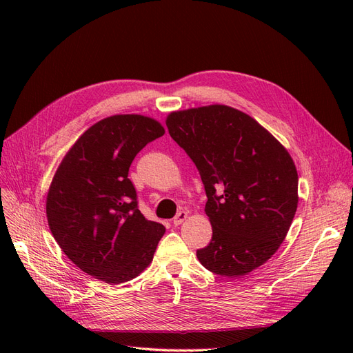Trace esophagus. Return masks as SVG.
I'll use <instances>...</instances> for the list:
<instances>
[{
    "label": "esophagus",
    "instance_id": "34e87169",
    "mask_svg": "<svg viewBox=\"0 0 353 353\" xmlns=\"http://www.w3.org/2000/svg\"><path fill=\"white\" fill-rule=\"evenodd\" d=\"M186 219H188V213H186V212H179V213L176 214V217L173 219V225H174V226H180Z\"/></svg>",
    "mask_w": 353,
    "mask_h": 353
}]
</instances>
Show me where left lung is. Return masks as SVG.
Instances as JSON below:
<instances>
[{
  "label": "left lung",
  "instance_id": "8db88e82",
  "mask_svg": "<svg viewBox=\"0 0 353 353\" xmlns=\"http://www.w3.org/2000/svg\"><path fill=\"white\" fill-rule=\"evenodd\" d=\"M165 125L205 184L213 236L197 250L199 262L228 277L266 263L298 209V172L289 152L249 114L225 104L172 111Z\"/></svg>",
  "mask_w": 353,
  "mask_h": 353
}]
</instances>
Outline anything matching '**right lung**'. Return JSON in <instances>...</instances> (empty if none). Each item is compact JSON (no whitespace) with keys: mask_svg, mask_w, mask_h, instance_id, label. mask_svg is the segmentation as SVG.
<instances>
[{"mask_svg":"<svg viewBox=\"0 0 353 353\" xmlns=\"http://www.w3.org/2000/svg\"><path fill=\"white\" fill-rule=\"evenodd\" d=\"M164 134L141 114H116L92 124L71 145L47 193L50 230L64 254L108 285L137 277L152 263L165 229L137 208L128 179L141 148Z\"/></svg>","mask_w":353,"mask_h":353,"instance_id":"add662e5","label":"right lung"}]
</instances>
